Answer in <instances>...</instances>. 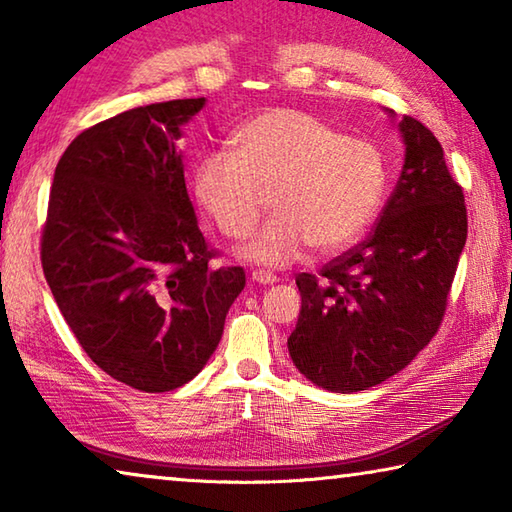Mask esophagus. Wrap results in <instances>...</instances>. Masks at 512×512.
Listing matches in <instances>:
<instances>
[{"label":"esophagus","mask_w":512,"mask_h":512,"mask_svg":"<svg viewBox=\"0 0 512 512\" xmlns=\"http://www.w3.org/2000/svg\"><path fill=\"white\" fill-rule=\"evenodd\" d=\"M253 282H257V284H273V282H277V277L271 271H262V268H255V271H253Z\"/></svg>","instance_id":"1"}]
</instances>
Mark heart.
I'll use <instances>...</instances> for the list:
<instances>
[{"label": "heart", "mask_w": 512, "mask_h": 512, "mask_svg": "<svg viewBox=\"0 0 512 512\" xmlns=\"http://www.w3.org/2000/svg\"><path fill=\"white\" fill-rule=\"evenodd\" d=\"M235 153L210 151L194 169V196L216 230L244 239L266 205L275 212L241 248L250 262L287 266L309 246L334 253L357 241L388 187L377 144L343 135L325 119L273 108L232 133Z\"/></svg>", "instance_id": "heart-1"}]
</instances>
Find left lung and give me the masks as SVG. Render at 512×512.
Masks as SVG:
<instances>
[{
	"instance_id": "8db88e82",
	"label": "left lung",
	"mask_w": 512,
	"mask_h": 512,
	"mask_svg": "<svg viewBox=\"0 0 512 512\" xmlns=\"http://www.w3.org/2000/svg\"><path fill=\"white\" fill-rule=\"evenodd\" d=\"M397 128L404 164L375 230L320 277H296L302 309L289 354L332 393L368 391L433 339L467 239L465 196L443 146L413 117Z\"/></svg>"
}]
</instances>
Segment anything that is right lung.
Here are the masks:
<instances>
[{
	"label": "right lung",
	"mask_w": 512,
	"mask_h": 512,
	"mask_svg": "<svg viewBox=\"0 0 512 512\" xmlns=\"http://www.w3.org/2000/svg\"><path fill=\"white\" fill-rule=\"evenodd\" d=\"M203 106L151 103L88 128L49 194L40 259L60 314L103 372L144 393L203 370L246 287L241 266H210L176 151Z\"/></svg>",
	"instance_id": "1"
}]
</instances>
